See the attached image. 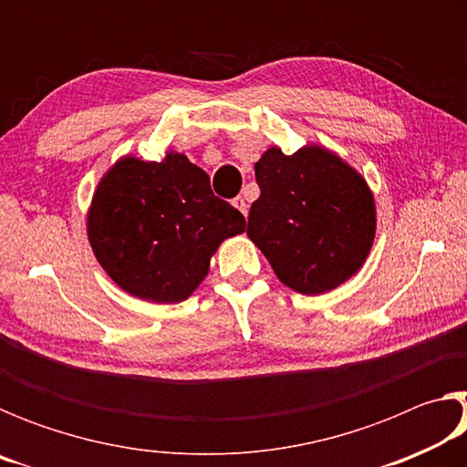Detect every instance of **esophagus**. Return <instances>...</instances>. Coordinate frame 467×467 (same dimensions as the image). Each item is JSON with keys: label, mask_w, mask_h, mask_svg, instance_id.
Returning a JSON list of instances; mask_svg holds the SVG:
<instances>
[{"label": "esophagus", "mask_w": 467, "mask_h": 467, "mask_svg": "<svg viewBox=\"0 0 467 467\" xmlns=\"http://www.w3.org/2000/svg\"><path fill=\"white\" fill-rule=\"evenodd\" d=\"M233 205H234V208H236V210H239V212H241V214H243L244 218H247V214H249V203H247V200H244V197H243V195H239V197H234V200H233Z\"/></svg>", "instance_id": "obj_1"}]
</instances>
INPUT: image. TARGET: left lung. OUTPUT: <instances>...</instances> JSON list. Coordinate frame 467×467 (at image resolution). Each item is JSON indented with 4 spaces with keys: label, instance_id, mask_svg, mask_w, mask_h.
Returning <instances> with one entry per match:
<instances>
[{
    "label": "left lung",
    "instance_id": "8db88e82",
    "mask_svg": "<svg viewBox=\"0 0 467 467\" xmlns=\"http://www.w3.org/2000/svg\"><path fill=\"white\" fill-rule=\"evenodd\" d=\"M262 189L249 212V239L284 286L306 296L342 286L365 265L377 233L367 179L321 144L295 154L267 148L255 162Z\"/></svg>",
    "mask_w": 467,
    "mask_h": 467
}]
</instances>
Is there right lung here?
<instances>
[{"label": "right lung", "mask_w": 467, "mask_h": 467, "mask_svg": "<svg viewBox=\"0 0 467 467\" xmlns=\"http://www.w3.org/2000/svg\"><path fill=\"white\" fill-rule=\"evenodd\" d=\"M241 233V212L212 193L205 171L175 150L161 162L121 156L86 212L102 270L128 295L156 305L192 296L220 244Z\"/></svg>", "instance_id": "obj_1"}]
</instances>
